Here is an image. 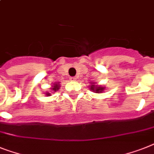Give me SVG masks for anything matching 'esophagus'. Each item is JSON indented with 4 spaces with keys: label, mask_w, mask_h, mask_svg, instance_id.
<instances>
[{
    "label": "esophagus",
    "mask_w": 154,
    "mask_h": 154,
    "mask_svg": "<svg viewBox=\"0 0 154 154\" xmlns=\"http://www.w3.org/2000/svg\"><path fill=\"white\" fill-rule=\"evenodd\" d=\"M70 79L72 80V81H75V80H76V78H75V77H72V78Z\"/></svg>",
    "instance_id": "esophagus-1"
}]
</instances>
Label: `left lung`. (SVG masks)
Returning <instances> with one entry per match:
<instances>
[{"label":"left lung","mask_w":154,"mask_h":154,"mask_svg":"<svg viewBox=\"0 0 154 154\" xmlns=\"http://www.w3.org/2000/svg\"><path fill=\"white\" fill-rule=\"evenodd\" d=\"M105 87L102 86H99L97 85L95 82H91V85H90V90H91L92 92L94 93H103V91H105Z\"/></svg>","instance_id":"obj_1"}]
</instances>
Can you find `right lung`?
Listing matches in <instances>:
<instances>
[{
  "mask_svg": "<svg viewBox=\"0 0 154 154\" xmlns=\"http://www.w3.org/2000/svg\"><path fill=\"white\" fill-rule=\"evenodd\" d=\"M60 82H54L53 84V86H52V88H51V93L52 94H54V92H56V91H57L58 90L60 89ZM45 95L46 96H51V94L49 92H46L45 93Z\"/></svg>",
  "mask_w": 154,
  "mask_h": 154,
  "instance_id": "add662e5",
  "label": "right lung"
}]
</instances>
